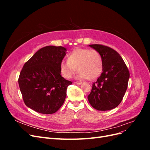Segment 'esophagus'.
<instances>
[{"label": "esophagus", "instance_id": "esophagus-1", "mask_svg": "<svg viewBox=\"0 0 150 150\" xmlns=\"http://www.w3.org/2000/svg\"><path fill=\"white\" fill-rule=\"evenodd\" d=\"M74 83L76 84H78V85H80V84H82V83L79 82V81H75V82H74Z\"/></svg>", "mask_w": 150, "mask_h": 150}]
</instances>
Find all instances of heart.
<instances>
[{
	"label": "heart",
	"mask_w": 150,
	"mask_h": 150,
	"mask_svg": "<svg viewBox=\"0 0 150 150\" xmlns=\"http://www.w3.org/2000/svg\"><path fill=\"white\" fill-rule=\"evenodd\" d=\"M60 72L65 78H71L77 71L78 78L93 79L101 74L103 69L101 56L94 49L77 48L67 56V61L60 62Z\"/></svg>",
	"instance_id": "b5f03b06"
}]
</instances>
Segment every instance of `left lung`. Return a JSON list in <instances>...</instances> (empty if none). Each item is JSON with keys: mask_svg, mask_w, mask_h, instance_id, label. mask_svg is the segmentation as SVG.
I'll return each instance as SVG.
<instances>
[{"mask_svg": "<svg viewBox=\"0 0 150 150\" xmlns=\"http://www.w3.org/2000/svg\"><path fill=\"white\" fill-rule=\"evenodd\" d=\"M101 56L103 71L93 84L88 101L98 111H108L119 105L127 89L129 72L115 50L101 44H91Z\"/></svg>", "mask_w": 150, "mask_h": 150, "instance_id": "1", "label": "left lung"}]
</instances>
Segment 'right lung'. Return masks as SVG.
<instances>
[{
	"label": "right lung",
	"mask_w": 150,
	"mask_h": 150,
	"mask_svg": "<svg viewBox=\"0 0 150 150\" xmlns=\"http://www.w3.org/2000/svg\"><path fill=\"white\" fill-rule=\"evenodd\" d=\"M66 52L62 46H46L25 63L18 82L27 106L42 114H52L61 107L72 84L61 75L60 62Z\"/></svg>",
	"instance_id": "1"
}]
</instances>
